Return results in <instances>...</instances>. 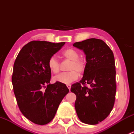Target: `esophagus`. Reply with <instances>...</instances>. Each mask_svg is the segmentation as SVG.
I'll list each match as a JSON object with an SVG mask.
<instances>
[{"mask_svg": "<svg viewBox=\"0 0 134 134\" xmlns=\"http://www.w3.org/2000/svg\"><path fill=\"white\" fill-rule=\"evenodd\" d=\"M71 84H67V87H68V89H69V90H70V89H71Z\"/></svg>", "mask_w": 134, "mask_h": 134, "instance_id": "obj_1", "label": "esophagus"}]
</instances>
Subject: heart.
I'll use <instances>...</instances> for the list:
<instances>
[{"mask_svg":"<svg viewBox=\"0 0 134 134\" xmlns=\"http://www.w3.org/2000/svg\"><path fill=\"white\" fill-rule=\"evenodd\" d=\"M62 55L64 58L71 61L68 68L69 72L56 76L54 78V80L64 84H69L78 79V74L82 75L84 72L86 64L83 59L80 58L78 52L73 48H67L63 51ZM48 67L50 71L54 74H58L60 70V64L58 60L54 56L48 59Z\"/></svg>","mask_w":134,"mask_h":134,"instance_id":"1","label":"heart"}]
</instances>
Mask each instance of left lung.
I'll use <instances>...</instances> for the list:
<instances>
[{"label": "left lung", "mask_w": 134, "mask_h": 134, "mask_svg": "<svg viewBox=\"0 0 134 134\" xmlns=\"http://www.w3.org/2000/svg\"><path fill=\"white\" fill-rule=\"evenodd\" d=\"M73 46L83 51L87 62L82 79L71 86V92L76 96V111L82 122L97 125L109 115L114 106V56L106 43L98 39L76 42Z\"/></svg>", "instance_id": "1"}]
</instances>
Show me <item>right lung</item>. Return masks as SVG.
Wrapping results in <instances>:
<instances>
[{"instance_id":"obj_1","label":"right lung","mask_w":134,"mask_h":134,"mask_svg":"<svg viewBox=\"0 0 134 134\" xmlns=\"http://www.w3.org/2000/svg\"><path fill=\"white\" fill-rule=\"evenodd\" d=\"M65 42L53 43L32 41L25 44L13 65L12 84L20 111L36 125L51 122L69 90L65 84L50 83L51 71L48 61Z\"/></svg>"}]
</instances>
